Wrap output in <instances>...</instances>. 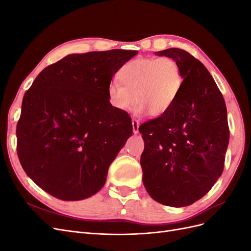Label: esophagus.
<instances>
[{"label": "esophagus", "instance_id": "obj_1", "mask_svg": "<svg viewBox=\"0 0 251 251\" xmlns=\"http://www.w3.org/2000/svg\"><path fill=\"white\" fill-rule=\"evenodd\" d=\"M132 126H133V132L134 134L138 133V128H139V121L136 119H132Z\"/></svg>", "mask_w": 251, "mask_h": 251}]
</instances>
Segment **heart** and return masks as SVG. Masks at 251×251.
Here are the masks:
<instances>
[{"label":"heart","mask_w":251,"mask_h":251,"mask_svg":"<svg viewBox=\"0 0 251 251\" xmlns=\"http://www.w3.org/2000/svg\"><path fill=\"white\" fill-rule=\"evenodd\" d=\"M118 81L108 87V100L114 109L134 107L136 115L161 116L176 101L183 83L179 64L172 57H139L126 62L118 71Z\"/></svg>","instance_id":"b5f03b06"}]
</instances>
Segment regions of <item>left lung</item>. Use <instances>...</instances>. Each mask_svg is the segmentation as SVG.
Segmentation results:
<instances>
[{"label":"left lung","instance_id":"1","mask_svg":"<svg viewBox=\"0 0 251 251\" xmlns=\"http://www.w3.org/2000/svg\"><path fill=\"white\" fill-rule=\"evenodd\" d=\"M156 55L176 60L183 83L168 113L139 126L144 141L142 181L158 203L183 207L206 195L222 175L229 142L227 111L200 60L179 48Z\"/></svg>","mask_w":251,"mask_h":251}]
</instances>
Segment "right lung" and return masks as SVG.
<instances>
[{
  "instance_id": "1",
  "label": "right lung",
  "mask_w": 251,
  "mask_h": 251,
  "mask_svg": "<svg viewBox=\"0 0 251 251\" xmlns=\"http://www.w3.org/2000/svg\"><path fill=\"white\" fill-rule=\"evenodd\" d=\"M138 51L70 54L37 75L23 98L17 126L22 168L64 201L95 195L133 134L131 117L108 100L113 75Z\"/></svg>"
}]
</instances>
